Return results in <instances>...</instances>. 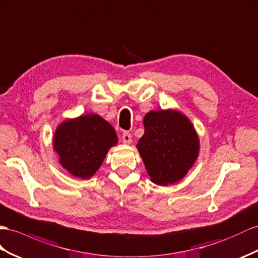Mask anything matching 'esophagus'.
Instances as JSON below:
<instances>
[{
    "label": "esophagus",
    "mask_w": 258,
    "mask_h": 258,
    "mask_svg": "<svg viewBox=\"0 0 258 258\" xmlns=\"http://www.w3.org/2000/svg\"><path fill=\"white\" fill-rule=\"evenodd\" d=\"M122 141L124 144H131L132 142V135L128 133V132H124L122 135Z\"/></svg>",
    "instance_id": "obj_1"
}]
</instances>
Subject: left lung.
I'll return each mask as SVG.
<instances>
[{
  "mask_svg": "<svg viewBox=\"0 0 258 258\" xmlns=\"http://www.w3.org/2000/svg\"><path fill=\"white\" fill-rule=\"evenodd\" d=\"M137 149L151 181L168 185L182 180L197 159L200 141L193 124L173 110L150 111Z\"/></svg>",
  "mask_w": 258,
  "mask_h": 258,
  "instance_id": "left-lung-1",
  "label": "left lung"
}]
</instances>
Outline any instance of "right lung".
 Here are the masks:
<instances>
[{"mask_svg": "<svg viewBox=\"0 0 258 258\" xmlns=\"http://www.w3.org/2000/svg\"><path fill=\"white\" fill-rule=\"evenodd\" d=\"M116 143L114 128L101 116L91 113L58 125L53 146L64 169L74 176L88 179Z\"/></svg>", "mask_w": 258, "mask_h": 258, "instance_id": "add662e5", "label": "right lung"}]
</instances>
